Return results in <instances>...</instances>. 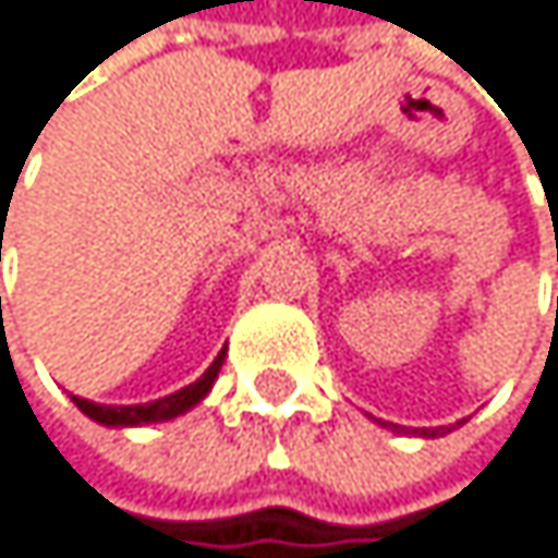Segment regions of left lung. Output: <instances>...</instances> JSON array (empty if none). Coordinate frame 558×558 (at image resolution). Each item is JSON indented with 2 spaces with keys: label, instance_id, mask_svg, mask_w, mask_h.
<instances>
[{
  "label": "left lung",
  "instance_id": "obj_1",
  "mask_svg": "<svg viewBox=\"0 0 558 558\" xmlns=\"http://www.w3.org/2000/svg\"><path fill=\"white\" fill-rule=\"evenodd\" d=\"M422 435H441V428H428V432L422 428Z\"/></svg>",
  "mask_w": 558,
  "mask_h": 558
}]
</instances>
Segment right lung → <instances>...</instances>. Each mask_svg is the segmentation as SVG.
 <instances>
[{
	"mask_svg": "<svg viewBox=\"0 0 558 558\" xmlns=\"http://www.w3.org/2000/svg\"><path fill=\"white\" fill-rule=\"evenodd\" d=\"M223 354L227 351H220L217 357H214V364L210 368L194 381V385H186V388H180V391H173V395H167V398H160V401H149V404H96V401H86V398H73L76 401V409L83 412V415H89L93 422H99V425H149V422H167V418H177V415H183L186 409H194V404L210 391V385H214V378H217V372H220V364H223Z\"/></svg>",
	"mask_w": 558,
	"mask_h": 558,
	"instance_id": "obj_1",
	"label": "right lung"
}]
</instances>
